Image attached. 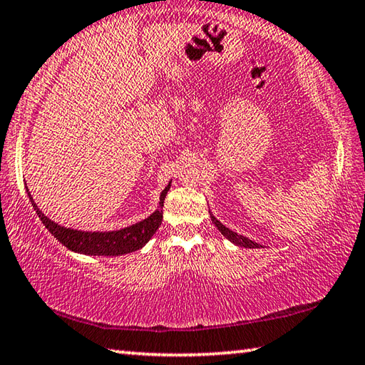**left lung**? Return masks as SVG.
<instances>
[{"label": "left lung", "mask_w": 365, "mask_h": 365, "mask_svg": "<svg viewBox=\"0 0 365 365\" xmlns=\"http://www.w3.org/2000/svg\"><path fill=\"white\" fill-rule=\"evenodd\" d=\"M209 214H211L212 224H214L215 227H217V230H219L222 235H224V237L228 240V242H232L233 245H237V246H242V248H262V245L252 242V240L243 237V235H238L237 232H233V230H230V228H228V227H225L224 224H222V222H219L217 219L214 217V214H212L211 211H209Z\"/></svg>", "instance_id": "8db88e82"}]
</instances>
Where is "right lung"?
<instances>
[{"mask_svg":"<svg viewBox=\"0 0 365 365\" xmlns=\"http://www.w3.org/2000/svg\"><path fill=\"white\" fill-rule=\"evenodd\" d=\"M170 183L163 190V193L159 196V206L150 217L143 219L141 222H137L130 227L120 228V230L113 232H83L77 230V228H69L64 225H59L58 222H54L48 217V215L40 211V207L35 205L32 195H27L29 200L32 202L36 215H38L43 225L48 228V232L53 235L58 242L63 243L67 250L78 255L85 256H122L128 255V252L138 251L150 242L151 237L163 222V206L165 195L170 188Z\"/></svg>","mask_w":365,"mask_h":365,"instance_id":"add662e5","label":"right lung"}]
</instances>
